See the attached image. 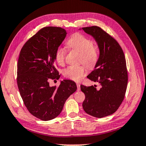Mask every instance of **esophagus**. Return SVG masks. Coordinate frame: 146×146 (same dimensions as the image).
Wrapping results in <instances>:
<instances>
[{"label": "esophagus", "mask_w": 146, "mask_h": 146, "mask_svg": "<svg viewBox=\"0 0 146 146\" xmlns=\"http://www.w3.org/2000/svg\"><path fill=\"white\" fill-rule=\"evenodd\" d=\"M76 86H77V91L80 90V84L78 83H76Z\"/></svg>", "instance_id": "34e87169"}]
</instances>
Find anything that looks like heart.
Returning a JSON list of instances; mask_svg holds the SVG:
<instances>
[{
	"label": "heart",
	"mask_w": 146,
	"mask_h": 146,
	"mask_svg": "<svg viewBox=\"0 0 146 146\" xmlns=\"http://www.w3.org/2000/svg\"><path fill=\"white\" fill-rule=\"evenodd\" d=\"M68 45L73 50L80 54L79 61L82 62L87 67L93 68L97 63L98 51L97 47L93 46V42L80 33H76L68 41ZM65 48L60 47L55 53V60L60 65L64 63L66 56ZM86 73L84 65L70 66L64 71V75L71 80H80Z\"/></svg>",
	"instance_id": "1"
}]
</instances>
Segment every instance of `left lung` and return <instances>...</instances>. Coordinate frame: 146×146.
Listing matches in <instances>:
<instances>
[{
    "label": "left lung",
    "instance_id": "obj_1",
    "mask_svg": "<svg viewBox=\"0 0 146 146\" xmlns=\"http://www.w3.org/2000/svg\"><path fill=\"white\" fill-rule=\"evenodd\" d=\"M79 29L93 36L100 51L94 70L87 77L100 84L101 88L97 90L96 85L80 86L86 97L82 107L94 117H107L118 110L125 97L128 77L124 54L117 40L100 27Z\"/></svg>",
    "mask_w": 146,
    "mask_h": 146
}]
</instances>
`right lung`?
I'll return each mask as SVG.
<instances>
[{"mask_svg": "<svg viewBox=\"0 0 146 146\" xmlns=\"http://www.w3.org/2000/svg\"><path fill=\"white\" fill-rule=\"evenodd\" d=\"M67 32L58 27L41 29L26 42L20 53L17 65V85L29 112L42 120L60 115L76 85L70 80L60 81L58 88L51 87L48 80L60 75L55 68V53Z\"/></svg>", "mask_w": 146, "mask_h": 146, "instance_id": "add662e5", "label": "right lung"}]
</instances>
